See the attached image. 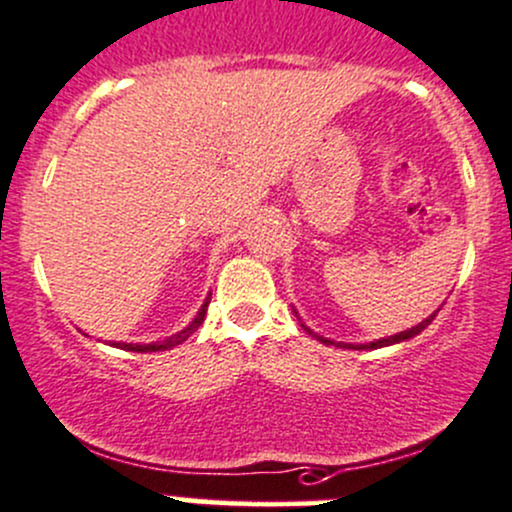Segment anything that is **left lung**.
I'll return each instance as SVG.
<instances>
[{
	"label": "left lung",
	"mask_w": 512,
	"mask_h": 512,
	"mask_svg": "<svg viewBox=\"0 0 512 512\" xmlns=\"http://www.w3.org/2000/svg\"><path fill=\"white\" fill-rule=\"evenodd\" d=\"M440 311V308H438ZM435 311V313H438ZM293 313H296V308H293ZM435 313H430V316L426 318V321H421L418 323V326H413V328H408V331H401V333H396V336H388V338H378V341H371V343H356V346H353V343H346V346H343V343H336V341H331V338H323V336H318V333H313L311 328L308 326H303V331L306 333H311L313 338H316V341H321V343H326V346H338V348H356V351H368V348H383V346H393V343H401V341H408V338H413V336H418V333L421 331H426V328L430 326V321H433L435 318Z\"/></svg>",
	"instance_id": "8db88e82"
}]
</instances>
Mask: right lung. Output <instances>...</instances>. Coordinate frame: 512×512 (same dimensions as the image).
<instances>
[{
	"label": "right lung",
	"instance_id": "right-lung-1",
	"mask_svg": "<svg viewBox=\"0 0 512 512\" xmlns=\"http://www.w3.org/2000/svg\"><path fill=\"white\" fill-rule=\"evenodd\" d=\"M209 298H211V296H206L204 306L199 308V313H196V316H194V321H191L189 326L184 328V331L174 333V336L164 338V341H156V343H111V346L121 348V351H134V353H154V351H169V348H174V346H179V343H184L186 338H189L191 333H194L196 328L201 326V323H204V318H206V308H209Z\"/></svg>",
	"mask_w": 512,
	"mask_h": 512
}]
</instances>
